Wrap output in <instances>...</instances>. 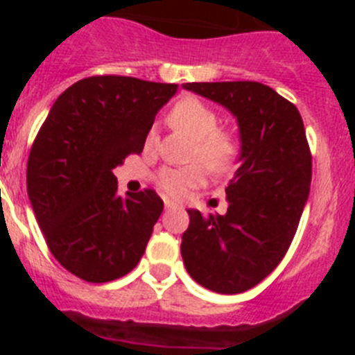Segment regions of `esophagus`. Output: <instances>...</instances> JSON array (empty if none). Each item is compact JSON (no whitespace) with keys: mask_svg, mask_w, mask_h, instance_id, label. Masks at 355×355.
I'll return each instance as SVG.
<instances>
[{"mask_svg":"<svg viewBox=\"0 0 355 355\" xmlns=\"http://www.w3.org/2000/svg\"><path fill=\"white\" fill-rule=\"evenodd\" d=\"M175 205L172 202V200H165V209H174Z\"/></svg>","mask_w":355,"mask_h":355,"instance_id":"34e87169","label":"esophagus"}]
</instances>
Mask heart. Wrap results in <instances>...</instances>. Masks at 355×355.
<instances>
[{
	"mask_svg": "<svg viewBox=\"0 0 355 355\" xmlns=\"http://www.w3.org/2000/svg\"><path fill=\"white\" fill-rule=\"evenodd\" d=\"M168 121L174 128L196 139L192 158L206 163L211 171L222 172L233 165L238 155V140L233 133L216 130L218 117L206 103L197 97H183L172 106ZM155 144V131H149L146 147ZM206 171L200 163L187 167H165L156 175L159 190L168 197H181L205 181Z\"/></svg>",
	"mask_w": 355,
	"mask_h": 355,
	"instance_id": "obj_1",
	"label": "heart"
}]
</instances>
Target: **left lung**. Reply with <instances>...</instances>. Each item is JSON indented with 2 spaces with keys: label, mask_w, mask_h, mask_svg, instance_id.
Wrapping results in <instances>:
<instances>
[{
  "label": "left lung",
  "mask_w": 355,
  "mask_h": 355,
  "mask_svg": "<svg viewBox=\"0 0 355 355\" xmlns=\"http://www.w3.org/2000/svg\"><path fill=\"white\" fill-rule=\"evenodd\" d=\"M233 114L240 167L225 188L227 213L188 209L181 256L190 277L216 293L250 290L284 258L311 184V153L299 110L258 81L183 83Z\"/></svg>",
  "instance_id": "1"
}]
</instances>
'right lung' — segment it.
<instances>
[{
	"instance_id": "add662e5",
	"label": "right lung",
	"mask_w": 355,
	"mask_h": 355,
	"mask_svg": "<svg viewBox=\"0 0 355 355\" xmlns=\"http://www.w3.org/2000/svg\"><path fill=\"white\" fill-rule=\"evenodd\" d=\"M178 85L128 76L76 81L49 110L30 158L28 197L49 250L87 283L126 275L163 211L155 190L119 196L114 168L142 153Z\"/></svg>"
}]
</instances>
